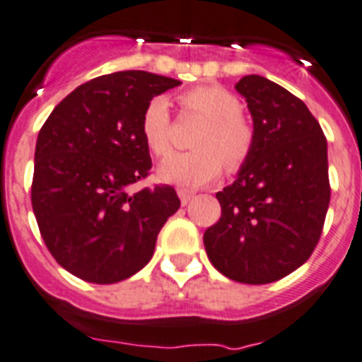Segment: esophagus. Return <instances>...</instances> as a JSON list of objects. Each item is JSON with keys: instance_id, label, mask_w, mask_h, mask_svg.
<instances>
[{"instance_id": "obj_1", "label": "esophagus", "mask_w": 362, "mask_h": 362, "mask_svg": "<svg viewBox=\"0 0 362 362\" xmlns=\"http://www.w3.org/2000/svg\"><path fill=\"white\" fill-rule=\"evenodd\" d=\"M178 197H180L182 204L186 206L187 202H189L191 199H193V193H191V191H187V189H178Z\"/></svg>"}]
</instances>
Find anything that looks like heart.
I'll list each match as a JSON object with an SVG mask.
<instances>
[{
    "instance_id": "heart-1",
    "label": "heart",
    "mask_w": 362,
    "mask_h": 362,
    "mask_svg": "<svg viewBox=\"0 0 362 362\" xmlns=\"http://www.w3.org/2000/svg\"><path fill=\"white\" fill-rule=\"evenodd\" d=\"M184 111L206 120L197 134V151L167 158L158 169L160 180L182 187H199L216 180L223 171H240L255 146V132L243 117L242 104L223 87H197L180 96ZM141 135L152 154L167 156L173 151V128L169 102L156 96L141 115Z\"/></svg>"
}]
</instances>
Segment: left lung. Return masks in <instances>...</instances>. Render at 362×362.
<instances>
[{"instance_id":"obj_1","label":"left lung","mask_w":362,"mask_h":362,"mask_svg":"<svg viewBox=\"0 0 362 362\" xmlns=\"http://www.w3.org/2000/svg\"><path fill=\"white\" fill-rule=\"evenodd\" d=\"M236 90L252 117L255 146L236 180L217 193L221 217L204 232L210 262L225 277L267 284L313 255L331 199L327 141L307 105L262 76Z\"/></svg>"}]
</instances>
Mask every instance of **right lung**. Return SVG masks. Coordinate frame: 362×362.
Masks as SVG:
<instances>
[{
  "instance_id": "add662e5",
  "label": "right lung",
  "mask_w": 362,
  "mask_h": 362,
  "mask_svg": "<svg viewBox=\"0 0 362 362\" xmlns=\"http://www.w3.org/2000/svg\"><path fill=\"white\" fill-rule=\"evenodd\" d=\"M180 81L145 70L79 85L38 132L31 204L52 257L87 283L113 284L143 269L165 221L180 208L175 187L130 193L151 152L141 115Z\"/></svg>"
}]
</instances>
